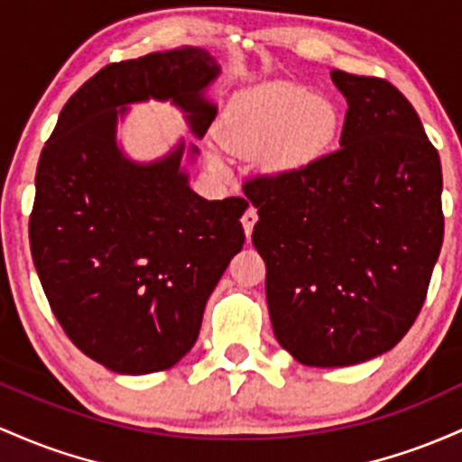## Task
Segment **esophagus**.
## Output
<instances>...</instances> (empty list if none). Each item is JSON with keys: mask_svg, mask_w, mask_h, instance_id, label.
Segmentation results:
<instances>
[{"mask_svg": "<svg viewBox=\"0 0 462 462\" xmlns=\"http://www.w3.org/2000/svg\"><path fill=\"white\" fill-rule=\"evenodd\" d=\"M255 222H257V209L255 207H248V209L245 211V216H242V226H245V233L248 237H251Z\"/></svg>", "mask_w": 462, "mask_h": 462, "instance_id": "34e87169", "label": "esophagus"}]
</instances>
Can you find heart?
Returning <instances> with one entry per match:
<instances>
[{"mask_svg":"<svg viewBox=\"0 0 462 462\" xmlns=\"http://www.w3.org/2000/svg\"><path fill=\"white\" fill-rule=\"evenodd\" d=\"M336 128L338 113L329 100L294 82H268L233 102L225 139L240 152L268 148V163L283 170L319 157Z\"/></svg>","mask_w":462,"mask_h":462,"instance_id":"heart-1","label":"heart"}]
</instances>
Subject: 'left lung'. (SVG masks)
<instances>
[{"mask_svg": "<svg viewBox=\"0 0 462 462\" xmlns=\"http://www.w3.org/2000/svg\"><path fill=\"white\" fill-rule=\"evenodd\" d=\"M331 78L349 105L340 148L245 180L274 336L323 369L360 365L406 336L445 226L440 159L411 102L382 78Z\"/></svg>", "mask_w": 462, "mask_h": 462, "instance_id": "1", "label": "left lung"}]
</instances>
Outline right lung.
Segmentation results:
<instances>
[{
  "mask_svg": "<svg viewBox=\"0 0 462 462\" xmlns=\"http://www.w3.org/2000/svg\"><path fill=\"white\" fill-rule=\"evenodd\" d=\"M216 74L196 48L106 65L67 100L41 152L34 268L67 338L116 373L165 371L194 346L207 299L245 245L248 207L242 196H196L180 168L185 146L152 165L124 159L117 106L172 100L203 137L216 117L203 89Z\"/></svg>",
  "mask_w": 462,
  "mask_h": 462,
  "instance_id": "right-lung-1",
  "label": "right lung"
}]
</instances>
